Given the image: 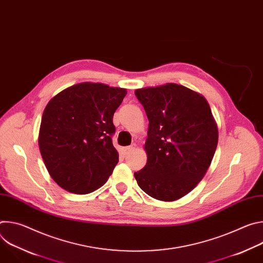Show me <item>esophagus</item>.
Masks as SVG:
<instances>
[{"instance_id":"esophagus-1","label":"esophagus","mask_w":263,"mask_h":263,"mask_svg":"<svg viewBox=\"0 0 263 263\" xmlns=\"http://www.w3.org/2000/svg\"><path fill=\"white\" fill-rule=\"evenodd\" d=\"M135 146H136V144H131V145H128V146H125V147H123V151H124V153L125 154H127V153H129V152H131L132 149H134L135 148Z\"/></svg>"}]
</instances>
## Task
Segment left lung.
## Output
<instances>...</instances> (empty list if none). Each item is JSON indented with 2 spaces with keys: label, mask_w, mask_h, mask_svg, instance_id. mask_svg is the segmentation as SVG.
<instances>
[{
  "label": "left lung",
  "mask_w": 263,
  "mask_h": 263,
  "mask_svg": "<svg viewBox=\"0 0 263 263\" xmlns=\"http://www.w3.org/2000/svg\"><path fill=\"white\" fill-rule=\"evenodd\" d=\"M148 120L146 164L134 173L140 189L173 202L191 193L213 159L218 129L207 100L183 85L166 83L135 90Z\"/></svg>",
  "instance_id": "8db88e82"
}]
</instances>
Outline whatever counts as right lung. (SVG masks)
<instances>
[{
    "mask_svg": "<svg viewBox=\"0 0 263 263\" xmlns=\"http://www.w3.org/2000/svg\"><path fill=\"white\" fill-rule=\"evenodd\" d=\"M126 88L82 82L69 86L47 104L39 145L45 165L61 189L89 194L104 185L119 162L111 136L114 115Z\"/></svg>",
    "mask_w": 263,
    "mask_h": 263,
    "instance_id": "right-lung-1",
    "label": "right lung"
}]
</instances>
